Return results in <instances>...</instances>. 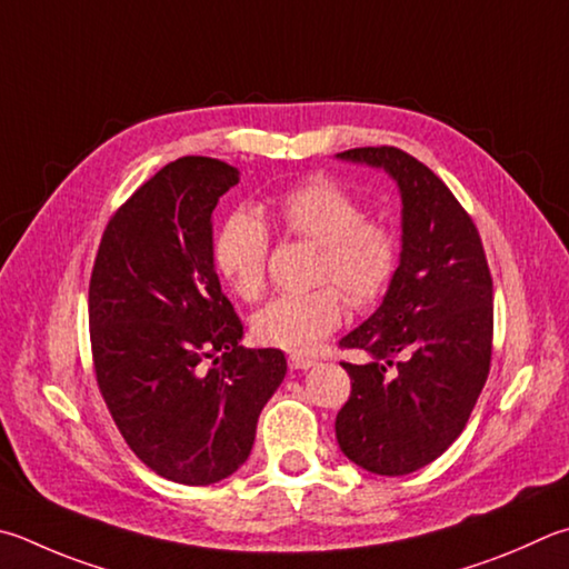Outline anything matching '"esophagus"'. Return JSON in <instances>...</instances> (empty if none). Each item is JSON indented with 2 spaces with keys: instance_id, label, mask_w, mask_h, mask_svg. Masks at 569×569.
Here are the masks:
<instances>
[{
  "instance_id": "obj_1",
  "label": "esophagus",
  "mask_w": 569,
  "mask_h": 569,
  "mask_svg": "<svg viewBox=\"0 0 569 569\" xmlns=\"http://www.w3.org/2000/svg\"><path fill=\"white\" fill-rule=\"evenodd\" d=\"M313 366H316L313 358L288 356V368H291V370H308V368H313Z\"/></svg>"
}]
</instances>
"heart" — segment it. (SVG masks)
Instances as JSON below:
<instances>
[{
  "mask_svg": "<svg viewBox=\"0 0 569 569\" xmlns=\"http://www.w3.org/2000/svg\"><path fill=\"white\" fill-rule=\"evenodd\" d=\"M273 211L283 229L320 246L313 291L283 293L258 308L251 333L258 343L308 353L340 326L346 299L353 308L376 306L400 263L392 226L363 213L358 196L328 177H316L281 193ZM271 233L251 211H233L213 239V266L231 291L253 301L263 293ZM345 293L340 295L339 291Z\"/></svg>",
  "mask_w": 569,
  "mask_h": 569,
  "instance_id": "heart-1",
  "label": "heart"
}]
</instances>
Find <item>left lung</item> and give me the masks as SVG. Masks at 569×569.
<instances>
[{
  "instance_id": "8db88e82",
  "label": "left lung",
  "mask_w": 569,
  "mask_h": 569,
  "mask_svg": "<svg viewBox=\"0 0 569 569\" xmlns=\"http://www.w3.org/2000/svg\"><path fill=\"white\" fill-rule=\"evenodd\" d=\"M386 169L402 199V253L378 311L340 348L350 396L336 438L376 475H408L440 458L468 426L492 358V276L470 213L426 163L396 147L338 153Z\"/></svg>"
}]
</instances>
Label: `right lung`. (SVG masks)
I'll use <instances>...</instances> for the list:
<instances>
[{
    "mask_svg": "<svg viewBox=\"0 0 569 569\" xmlns=\"http://www.w3.org/2000/svg\"><path fill=\"white\" fill-rule=\"evenodd\" d=\"M236 183L219 159L167 163L111 216L91 268L101 398L133 456L179 485L241 468L286 376L278 348L239 346L243 326L213 268L211 213Z\"/></svg>",
    "mask_w": 569,
    "mask_h": 569,
    "instance_id": "right-lung-1",
    "label": "right lung"
}]
</instances>
